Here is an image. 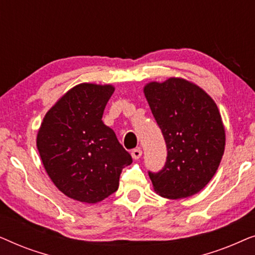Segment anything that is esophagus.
Wrapping results in <instances>:
<instances>
[{"label":"esophagus","instance_id":"obj_1","mask_svg":"<svg viewBox=\"0 0 255 255\" xmlns=\"http://www.w3.org/2000/svg\"><path fill=\"white\" fill-rule=\"evenodd\" d=\"M141 154H142V152H141V149H140V148L132 149V152H131L132 159H133V160H138V159L140 158V156H141Z\"/></svg>","mask_w":255,"mask_h":255}]
</instances>
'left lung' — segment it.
<instances>
[{
	"instance_id": "8db88e82",
	"label": "left lung",
	"mask_w": 255,
	"mask_h": 255,
	"mask_svg": "<svg viewBox=\"0 0 255 255\" xmlns=\"http://www.w3.org/2000/svg\"><path fill=\"white\" fill-rule=\"evenodd\" d=\"M144 95L167 145L163 169L148 173L153 189L170 200L193 196L210 182L224 154L217 104L196 83L175 76L146 83Z\"/></svg>"
}]
</instances>
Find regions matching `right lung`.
<instances>
[{
	"instance_id": "add662e5",
	"label": "right lung",
	"mask_w": 255,
	"mask_h": 255,
	"mask_svg": "<svg viewBox=\"0 0 255 255\" xmlns=\"http://www.w3.org/2000/svg\"><path fill=\"white\" fill-rule=\"evenodd\" d=\"M115 87L83 82L47 111L37 132L41 162L54 186L73 200L95 204L118 189L132 158L104 125L102 116Z\"/></svg>"
}]
</instances>
